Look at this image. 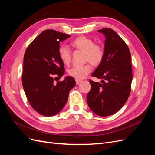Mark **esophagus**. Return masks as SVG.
<instances>
[{
  "instance_id": "34e87169",
  "label": "esophagus",
  "mask_w": 155,
  "mask_h": 155,
  "mask_svg": "<svg viewBox=\"0 0 155 155\" xmlns=\"http://www.w3.org/2000/svg\"><path fill=\"white\" fill-rule=\"evenodd\" d=\"M81 82V80H79V79H76V85H79V83H80Z\"/></svg>"
}]
</instances>
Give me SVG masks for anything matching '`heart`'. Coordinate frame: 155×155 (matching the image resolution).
<instances>
[{
	"mask_svg": "<svg viewBox=\"0 0 155 155\" xmlns=\"http://www.w3.org/2000/svg\"><path fill=\"white\" fill-rule=\"evenodd\" d=\"M70 45L74 49L85 51L86 61H90L94 65L99 64L104 58V50L100 45L94 44V41L88 37H79L73 40ZM58 53L59 58L64 64L70 63L72 59V51L68 46L61 45L58 49ZM92 67L90 63L84 65H75L68 70V74L76 79H81L90 73Z\"/></svg>",
	"mask_w": 155,
	"mask_h": 155,
	"instance_id": "1",
	"label": "heart"
}]
</instances>
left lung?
I'll use <instances>...</instances> for the list:
<instances>
[{"label":"left lung","mask_w":155,"mask_h":155,"mask_svg":"<svg viewBox=\"0 0 155 155\" xmlns=\"http://www.w3.org/2000/svg\"><path fill=\"white\" fill-rule=\"evenodd\" d=\"M105 36L104 56L92 76L101 83L90 80L87 96L91 110L100 116L115 114L127 100L133 80L131 55L127 45L110 28L98 30Z\"/></svg>","instance_id":"obj_1"}]
</instances>
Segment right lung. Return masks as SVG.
<instances>
[{"mask_svg": "<svg viewBox=\"0 0 155 155\" xmlns=\"http://www.w3.org/2000/svg\"><path fill=\"white\" fill-rule=\"evenodd\" d=\"M70 35L46 30L33 41L25 51L22 83L30 105L44 116H52L61 110L68 100L69 92L76 85L70 76L54 83L64 73L59 58L60 42Z\"/></svg>", "mask_w": 155, "mask_h": 155, "instance_id": "add662e5", "label": "right lung"}]
</instances>
